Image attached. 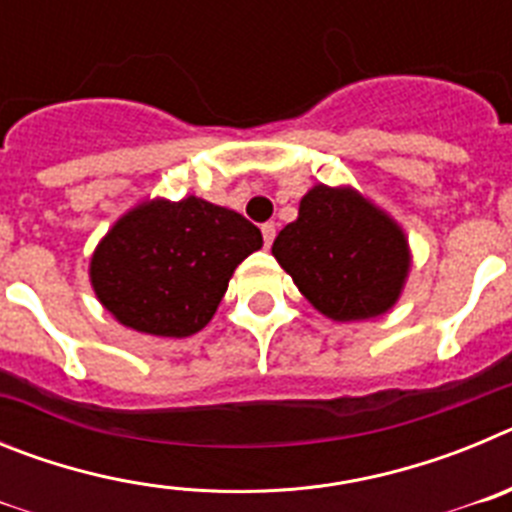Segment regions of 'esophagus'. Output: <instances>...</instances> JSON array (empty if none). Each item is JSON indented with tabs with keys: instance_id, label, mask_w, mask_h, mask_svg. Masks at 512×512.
<instances>
[{
	"instance_id": "obj_1",
	"label": "esophagus",
	"mask_w": 512,
	"mask_h": 512,
	"mask_svg": "<svg viewBox=\"0 0 512 512\" xmlns=\"http://www.w3.org/2000/svg\"><path fill=\"white\" fill-rule=\"evenodd\" d=\"M261 235H264V246L269 248L271 243H274V235H277V228H274V223L261 225Z\"/></svg>"
}]
</instances>
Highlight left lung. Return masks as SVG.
<instances>
[{
	"mask_svg": "<svg viewBox=\"0 0 512 512\" xmlns=\"http://www.w3.org/2000/svg\"><path fill=\"white\" fill-rule=\"evenodd\" d=\"M271 253L307 302L338 323L392 310L410 271L400 225L351 187L315 184Z\"/></svg>",
	"mask_w": 512,
	"mask_h": 512,
	"instance_id": "8db88e82",
	"label": "left lung"
}]
</instances>
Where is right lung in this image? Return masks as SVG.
Listing matches in <instances>:
<instances>
[{"label":"right lung","instance_id":"right-lung-1","mask_svg":"<svg viewBox=\"0 0 512 512\" xmlns=\"http://www.w3.org/2000/svg\"><path fill=\"white\" fill-rule=\"evenodd\" d=\"M261 230L200 197L140 202L94 248L89 279L117 323L161 338L205 328Z\"/></svg>","mask_w":512,"mask_h":512}]
</instances>
